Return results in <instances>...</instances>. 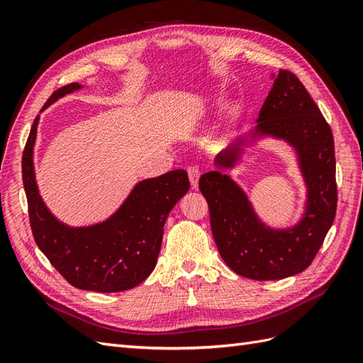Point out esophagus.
Instances as JSON below:
<instances>
[{
	"label": "esophagus",
	"mask_w": 363,
	"mask_h": 363,
	"mask_svg": "<svg viewBox=\"0 0 363 363\" xmlns=\"http://www.w3.org/2000/svg\"><path fill=\"white\" fill-rule=\"evenodd\" d=\"M188 175H189V180H191V186L192 189L199 188V180H200V169L196 167H189L188 168Z\"/></svg>",
	"instance_id": "1"
}]
</instances>
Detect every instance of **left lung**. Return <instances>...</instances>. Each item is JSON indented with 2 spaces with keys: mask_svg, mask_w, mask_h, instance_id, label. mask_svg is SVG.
Returning a JSON list of instances; mask_svg holds the SVG:
<instances>
[{
  "mask_svg": "<svg viewBox=\"0 0 363 363\" xmlns=\"http://www.w3.org/2000/svg\"><path fill=\"white\" fill-rule=\"evenodd\" d=\"M274 84L256 127L215 157V171L200 177L219 255L236 274L252 280H280L303 272L315 259L336 215V160L330 125L301 82L289 71L272 72ZM281 140L294 151L306 188L302 216L288 228H272L255 212L247 194L228 174L248 147Z\"/></svg>",
  "mask_w": 363,
  "mask_h": 363,
  "instance_id": "left-lung-1",
  "label": "left lung"
}]
</instances>
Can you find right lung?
Masks as SVG:
<instances>
[{"instance_id": "add662e5", "label": "right lung", "mask_w": 363, "mask_h": 363, "mask_svg": "<svg viewBox=\"0 0 363 363\" xmlns=\"http://www.w3.org/2000/svg\"><path fill=\"white\" fill-rule=\"evenodd\" d=\"M128 71H121L124 74ZM71 83L54 94L59 98L83 89ZM38 116L23 159V180L30 224L38 247L72 286L94 292H121L138 286L155 269L162 247L163 225L172 207L189 191L188 172L169 171L138 182L127 199L104 221L69 225L54 215L39 192L35 169Z\"/></svg>"}]
</instances>
